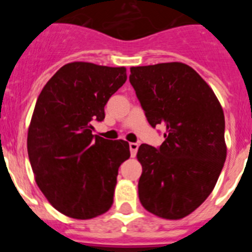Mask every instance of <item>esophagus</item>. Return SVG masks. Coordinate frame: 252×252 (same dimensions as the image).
<instances>
[{
	"mask_svg": "<svg viewBox=\"0 0 252 252\" xmlns=\"http://www.w3.org/2000/svg\"><path fill=\"white\" fill-rule=\"evenodd\" d=\"M129 149H130L131 157H135L136 152H138V149H139V144H136V142H130V144H129Z\"/></svg>",
	"mask_w": 252,
	"mask_h": 252,
	"instance_id": "esophagus-1",
	"label": "esophagus"
}]
</instances>
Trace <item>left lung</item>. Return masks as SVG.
<instances>
[{
  "mask_svg": "<svg viewBox=\"0 0 252 252\" xmlns=\"http://www.w3.org/2000/svg\"><path fill=\"white\" fill-rule=\"evenodd\" d=\"M129 80L151 126H166L158 149L138 150L141 205L164 220L187 217L212 192L227 157L222 106L182 62L131 67Z\"/></svg>",
  "mask_w": 252,
  "mask_h": 252,
  "instance_id": "obj_1",
  "label": "left lung"
}]
</instances>
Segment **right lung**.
I'll return each instance as SVG.
<instances>
[{
    "label": "right lung",
    "instance_id": "obj_1",
    "mask_svg": "<svg viewBox=\"0 0 252 252\" xmlns=\"http://www.w3.org/2000/svg\"><path fill=\"white\" fill-rule=\"evenodd\" d=\"M124 67L72 62L40 93L28 130V155L37 187L68 217L90 220L113 204L118 168L129 144L93 135L105 106L126 83Z\"/></svg>",
    "mask_w": 252,
    "mask_h": 252
}]
</instances>
